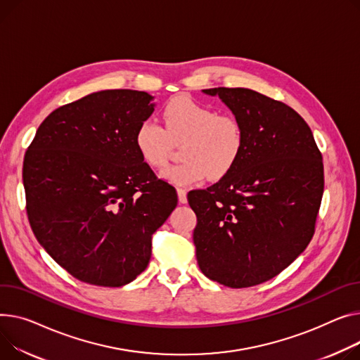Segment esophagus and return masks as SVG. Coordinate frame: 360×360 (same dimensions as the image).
I'll list each match as a JSON object with an SVG mask.
<instances>
[{"label": "esophagus", "mask_w": 360, "mask_h": 360, "mask_svg": "<svg viewBox=\"0 0 360 360\" xmlns=\"http://www.w3.org/2000/svg\"><path fill=\"white\" fill-rule=\"evenodd\" d=\"M176 193H178V200H179V202H181V204H185V202H186V189L178 188Z\"/></svg>", "instance_id": "1"}]
</instances>
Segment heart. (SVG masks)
<instances>
[{
  "label": "heart",
  "mask_w": 360,
  "mask_h": 360,
  "mask_svg": "<svg viewBox=\"0 0 360 360\" xmlns=\"http://www.w3.org/2000/svg\"><path fill=\"white\" fill-rule=\"evenodd\" d=\"M166 130L155 120L141 122L134 134V145L141 159L152 167L169 160L173 140L186 139L182 146L185 162L167 167L162 176L175 185H189L226 175L240 156L245 134L231 115L219 114L189 97H178L163 110Z\"/></svg>",
  "instance_id": "obj_1"
}]
</instances>
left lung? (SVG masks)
<instances>
[{
	"instance_id": "left-lung-1",
	"label": "left lung",
	"mask_w": 360,
	"mask_h": 360,
	"mask_svg": "<svg viewBox=\"0 0 360 360\" xmlns=\"http://www.w3.org/2000/svg\"><path fill=\"white\" fill-rule=\"evenodd\" d=\"M240 123L243 149L207 189L191 191L201 272L230 288L266 282L305 250L324 191L313 131L291 107L248 88L202 89Z\"/></svg>"
}]
</instances>
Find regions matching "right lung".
Masks as SVG:
<instances>
[{"mask_svg": "<svg viewBox=\"0 0 360 360\" xmlns=\"http://www.w3.org/2000/svg\"><path fill=\"white\" fill-rule=\"evenodd\" d=\"M145 91L105 89L59 107L24 156L27 215L41 248L77 279L123 286L145 271L152 234L178 204L134 134L155 111Z\"/></svg>", "mask_w": 360, "mask_h": 360, "instance_id": "obj_1", "label": "right lung"}]
</instances>
